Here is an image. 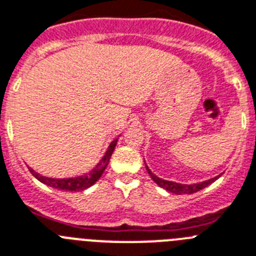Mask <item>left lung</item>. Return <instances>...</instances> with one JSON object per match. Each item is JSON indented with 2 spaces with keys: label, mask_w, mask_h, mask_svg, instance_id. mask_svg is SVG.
Segmentation results:
<instances>
[{
  "label": "left lung",
  "mask_w": 256,
  "mask_h": 256,
  "mask_svg": "<svg viewBox=\"0 0 256 256\" xmlns=\"http://www.w3.org/2000/svg\"><path fill=\"white\" fill-rule=\"evenodd\" d=\"M144 164H146V161H144ZM146 169H147L148 174L151 176V178L154 180V182H156L160 188H165V190L169 191V192H173V194H177V195L194 194V192H196V191L207 188L208 184H211L212 182H214L218 178L221 177V174H218L214 178H210V180H207V181L199 182V184H178V182H173V181H166V180H162V178L158 177V176L152 173V170L148 168L147 164H146Z\"/></svg>",
  "instance_id": "1"
}]
</instances>
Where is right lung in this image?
Listing matches in <instances>:
<instances>
[{
	"label": "right lung",
	"mask_w": 256,
	"mask_h": 256,
	"mask_svg": "<svg viewBox=\"0 0 256 256\" xmlns=\"http://www.w3.org/2000/svg\"><path fill=\"white\" fill-rule=\"evenodd\" d=\"M118 138H120V136H118ZM118 138H116L110 144H109L108 150H106V152H105L104 156L102 158V160L98 161V164H96L95 168H92L88 173L78 176V177H72V178L45 177V176L38 174V172H35L32 168H30V166L28 169L36 180H38L42 184H48L49 188H58V190H64V191H83L86 190V188H91L92 184H96V181H98V178L102 176L105 168L108 166L112 154H113V151H114Z\"/></svg>",
	"instance_id": "add662e5"
}]
</instances>
